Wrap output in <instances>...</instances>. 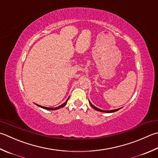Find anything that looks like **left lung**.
I'll return each mask as SVG.
<instances>
[{"label":"left lung","mask_w":158,"mask_h":158,"mask_svg":"<svg viewBox=\"0 0 158 158\" xmlns=\"http://www.w3.org/2000/svg\"><path fill=\"white\" fill-rule=\"evenodd\" d=\"M89 105H90L91 106V107H92V108H94V110H97V111H99V112H107V113H112V112H116V111H118L119 109H116V110H108V111H106V110H100V109H98V108H97V107H96L95 106H94L93 105H92L91 103H90V101H89Z\"/></svg>","instance_id":"left-lung-1"}]
</instances>
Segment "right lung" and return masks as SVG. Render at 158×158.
Listing matches in <instances>:
<instances>
[{"label": "right lung", "mask_w": 158, "mask_h": 158, "mask_svg": "<svg viewBox=\"0 0 158 158\" xmlns=\"http://www.w3.org/2000/svg\"><path fill=\"white\" fill-rule=\"evenodd\" d=\"M69 98H68V99L66 100V102H65V103H64L62 105H61V106H58V107H44V106H39V105H37V106H39V107H40L43 108V109H45V110H58V109H60V108H61V107H64L65 106H66V103H67V101H68V100H69Z\"/></svg>", "instance_id": "obj_1"}]
</instances>
